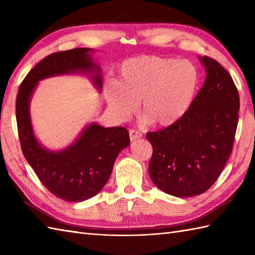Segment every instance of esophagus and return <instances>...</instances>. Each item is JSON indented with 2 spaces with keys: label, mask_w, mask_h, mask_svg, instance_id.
I'll use <instances>...</instances> for the list:
<instances>
[{
  "label": "esophagus",
  "mask_w": 255,
  "mask_h": 255,
  "mask_svg": "<svg viewBox=\"0 0 255 255\" xmlns=\"http://www.w3.org/2000/svg\"><path fill=\"white\" fill-rule=\"evenodd\" d=\"M141 136H142L141 132H139L137 130H133V129H130V130H129V138H130L131 141H133V140H136V139L141 138Z\"/></svg>",
  "instance_id": "34e87169"
}]
</instances>
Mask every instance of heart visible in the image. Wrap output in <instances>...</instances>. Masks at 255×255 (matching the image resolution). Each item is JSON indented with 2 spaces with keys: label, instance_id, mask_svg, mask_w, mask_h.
Listing matches in <instances>:
<instances>
[{
  "label": "heart",
  "instance_id": "b5f03b06",
  "mask_svg": "<svg viewBox=\"0 0 255 255\" xmlns=\"http://www.w3.org/2000/svg\"><path fill=\"white\" fill-rule=\"evenodd\" d=\"M199 73L188 60L158 56L131 58L121 64L117 81H110L104 96L112 114L126 121L137 111L151 124L167 127L184 116L196 94Z\"/></svg>",
  "mask_w": 255,
  "mask_h": 255
}]
</instances>
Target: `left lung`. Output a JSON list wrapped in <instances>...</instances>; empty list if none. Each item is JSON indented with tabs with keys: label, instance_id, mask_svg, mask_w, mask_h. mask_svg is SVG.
Returning <instances> with one entry per match:
<instances>
[{
	"label": "left lung",
	"instance_id": "1",
	"mask_svg": "<svg viewBox=\"0 0 255 255\" xmlns=\"http://www.w3.org/2000/svg\"><path fill=\"white\" fill-rule=\"evenodd\" d=\"M206 80L192 105L175 124L147 139L153 148L149 175L176 197L203 194L217 181L232 151L239 121V93L220 63L199 57Z\"/></svg>",
	"mask_w": 255,
	"mask_h": 255
}]
</instances>
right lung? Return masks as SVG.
Wrapping results in <instances>:
<instances>
[{"label": "right lung", "mask_w": 255, "mask_h": 255, "mask_svg": "<svg viewBox=\"0 0 255 255\" xmlns=\"http://www.w3.org/2000/svg\"><path fill=\"white\" fill-rule=\"evenodd\" d=\"M93 52L92 48H75L51 53L26 75L16 99V121L25 159L48 191L70 203L83 202L101 192L119 152L130 144L129 133L124 127L105 128L93 122L67 148L53 151L38 141L30 101L39 81L63 74H84L102 92L101 67Z\"/></svg>", "instance_id": "obj_1"}]
</instances>
